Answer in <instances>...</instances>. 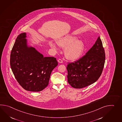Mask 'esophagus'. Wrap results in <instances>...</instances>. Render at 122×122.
<instances>
[{
	"label": "esophagus",
	"mask_w": 122,
	"mask_h": 122,
	"mask_svg": "<svg viewBox=\"0 0 122 122\" xmlns=\"http://www.w3.org/2000/svg\"><path fill=\"white\" fill-rule=\"evenodd\" d=\"M58 62L60 63H62L63 62V61L61 59H59L58 60Z\"/></svg>",
	"instance_id": "obj_1"
}]
</instances>
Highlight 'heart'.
Returning <instances> with one entry per match:
<instances>
[{
  "mask_svg": "<svg viewBox=\"0 0 122 122\" xmlns=\"http://www.w3.org/2000/svg\"><path fill=\"white\" fill-rule=\"evenodd\" d=\"M57 43L60 47L65 48V56L69 60L78 59L84 51V42L81 40H77V37L76 36L68 35L60 38L58 40ZM50 45L53 49H57L54 43L50 42Z\"/></svg>",
  "mask_w": 122,
  "mask_h": 122,
  "instance_id": "obj_1",
  "label": "heart"
}]
</instances>
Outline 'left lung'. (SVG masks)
Segmentation results:
<instances>
[{
  "label": "left lung",
  "instance_id": "obj_1",
  "mask_svg": "<svg viewBox=\"0 0 122 122\" xmlns=\"http://www.w3.org/2000/svg\"><path fill=\"white\" fill-rule=\"evenodd\" d=\"M105 52L100 37L81 59L69 62L68 82L75 88H82L94 83L100 77L105 62Z\"/></svg>",
  "mask_w": 122,
  "mask_h": 122
}]
</instances>
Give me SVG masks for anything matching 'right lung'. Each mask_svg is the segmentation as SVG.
<instances>
[{
  "label": "right lung",
  "mask_w": 122,
  "mask_h": 122,
  "mask_svg": "<svg viewBox=\"0 0 122 122\" xmlns=\"http://www.w3.org/2000/svg\"><path fill=\"white\" fill-rule=\"evenodd\" d=\"M26 37V33H22L16 38L10 54L11 70L24 89L40 92L48 85L58 62L56 58L44 57L35 48L27 46Z\"/></svg>",
  "instance_id": "add662e5"
}]
</instances>
